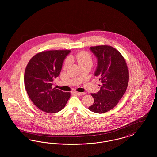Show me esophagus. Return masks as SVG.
<instances>
[{
    "instance_id": "34e87169",
    "label": "esophagus",
    "mask_w": 157,
    "mask_h": 157,
    "mask_svg": "<svg viewBox=\"0 0 157 157\" xmlns=\"http://www.w3.org/2000/svg\"><path fill=\"white\" fill-rule=\"evenodd\" d=\"M74 94L78 96H82V95H84L85 94V92H74Z\"/></svg>"
}]
</instances>
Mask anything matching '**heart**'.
<instances>
[{
    "label": "heart",
    "instance_id": "b5f03b06",
    "mask_svg": "<svg viewBox=\"0 0 157 157\" xmlns=\"http://www.w3.org/2000/svg\"><path fill=\"white\" fill-rule=\"evenodd\" d=\"M76 59L80 66L85 65H90V66L92 65L93 60L89 53L86 52L82 51L78 53L76 55ZM71 59L69 58H67L65 60L64 63V67L67 68L69 66V63H71Z\"/></svg>",
    "mask_w": 157,
    "mask_h": 157
}]
</instances>
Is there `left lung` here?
I'll list each match as a JSON object with an SVG mask.
<instances>
[{"mask_svg": "<svg viewBox=\"0 0 157 157\" xmlns=\"http://www.w3.org/2000/svg\"><path fill=\"white\" fill-rule=\"evenodd\" d=\"M97 58L94 73L99 78L101 89L91 94L94 104L88 108L92 112L103 113L113 108L125 94L129 81V72L125 60L114 48L107 45L90 48Z\"/></svg>", "mask_w": 157, "mask_h": 157, "instance_id": "8db88e82", "label": "left lung"}]
</instances>
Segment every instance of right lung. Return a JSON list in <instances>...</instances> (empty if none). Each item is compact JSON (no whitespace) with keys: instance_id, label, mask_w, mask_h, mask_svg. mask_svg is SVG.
Instances as JSON below:
<instances>
[{"instance_id":"right-lung-1","label":"right lung","mask_w":157,"mask_h":157,"mask_svg":"<svg viewBox=\"0 0 157 157\" xmlns=\"http://www.w3.org/2000/svg\"><path fill=\"white\" fill-rule=\"evenodd\" d=\"M71 52L69 50L49 51L38 53L29 60L25 71V86L32 102L48 113L61 111L67 103L71 94L52 88L63 61Z\"/></svg>"}]
</instances>
